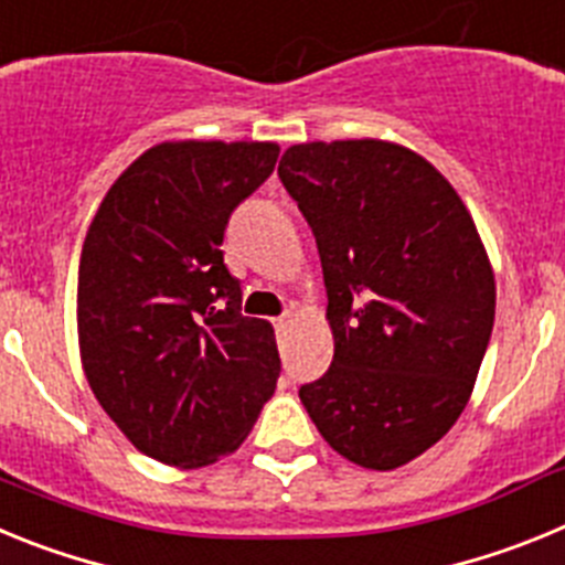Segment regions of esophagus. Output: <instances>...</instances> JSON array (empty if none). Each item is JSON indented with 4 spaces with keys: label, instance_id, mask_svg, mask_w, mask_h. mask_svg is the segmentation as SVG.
Segmentation results:
<instances>
[{
    "label": "esophagus",
    "instance_id": "obj_1",
    "mask_svg": "<svg viewBox=\"0 0 565 565\" xmlns=\"http://www.w3.org/2000/svg\"><path fill=\"white\" fill-rule=\"evenodd\" d=\"M291 322H294V311H288L282 313V317L274 319V328H277V333H286L288 328H291Z\"/></svg>",
    "mask_w": 565,
    "mask_h": 565
}]
</instances>
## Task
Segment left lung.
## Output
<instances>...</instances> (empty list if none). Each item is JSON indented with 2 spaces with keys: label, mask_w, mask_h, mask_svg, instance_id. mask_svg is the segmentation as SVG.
<instances>
[{
  "label": "left lung",
  "mask_w": 565,
  "mask_h": 565,
  "mask_svg": "<svg viewBox=\"0 0 565 565\" xmlns=\"http://www.w3.org/2000/svg\"><path fill=\"white\" fill-rule=\"evenodd\" d=\"M279 181L317 237L333 362L299 398L333 450L404 467L467 407L495 322V274L452 183L382 138L294 143Z\"/></svg>",
  "instance_id": "left-lung-1"
}]
</instances>
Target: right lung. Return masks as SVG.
<instances>
[{
	"label": "right lung",
	"instance_id": "obj_1",
	"mask_svg": "<svg viewBox=\"0 0 565 565\" xmlns=\"http://www.w3.org/2000/svg\"><path fill=\"white\" fill-rule=\"evenodd\" d=\"M274 141H163L104 194L78 263V353L135 450L198 469L246 441L279 376L268 319L239 313L223 232Z\"/></svg>",
	"mask_w": 565,
	"mask_h": 565
}]
</instances>
